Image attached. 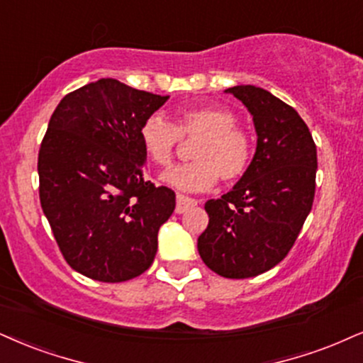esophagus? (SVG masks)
Segmentation results:
<instances>
[{
	"mask_svg": "<svg viewBox=\"0 0 363 363\" xmlns=\"http://www.w3.org/2000/svg\"><path fill=\"white\" fill-rule=\"evenodd\" d=\"M195 205H196V200L195 199L178 194L177 195V208H174V212L183 213V212H186V210H189V208L195 207Z\"/></svg>",
	"mask_w": 363,
	"mask_h": 363,
	"instance_id": "1",
	"label": "esophagus"
}]
</instances>
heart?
Segmentation results:
<instances>
[{"label":"heart","instance_id":"b5f03b06","mask_svg":"<svg viewBox=\"0 0 363 363\" xmlns=\"http://www.w3.org/2000/svg\"><path fill=\"white\" fill-rule=\"evenodd\" d=\"M235 121L222 106L182 107L169 123L158 116L147 118L140 128V143L151 163L168 167L178 141L196 138L190 153L194 161L169 168L161 180L183 191L210 190L218 177L227 183L239 180L252 161V141Z\"/></svg>","mask_w":363,"mask_h":363}]
</instances>
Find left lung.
I'll return each mask as SVG.
<instances>
[{"label":"left lung","instance_id":"obj_1","mask_svg":"<svg viewBox=\"0 0 363 363\" xmlns=\"http://www.w3.org/2000/svg\"><path fill=\"white\" fill-rule=\"evenodd\" d=\"M252 114L257 146L234 189L205 210L199 254L218 276L245 279L288 256L315 199L316 145L293 107L256 86L227 89Z\"/></svg>","mask_w":363,"mask_h":363}]
</instances>
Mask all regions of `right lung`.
Returning a JSON list of instances; mask_svg holds the SVG:
<instances>
[{
	"label": "right lung",
	"mask_w": 363,
	"mask_h": 363,
	"mask_svg": "<svg viewBox=\"0 0 363 363\" xmlns=\"http://www.w3.org/2000/svg\"><path fill=\"white\" fill-rule=\"evenodd\" d=\"M168 96L101 79L67 94L40 146V203L60 252L102 283L140 276L155 261L174 191L145 180L140 128Z\"/></svg>",
	"instance_id": "add662e5"
}]
</instances>
